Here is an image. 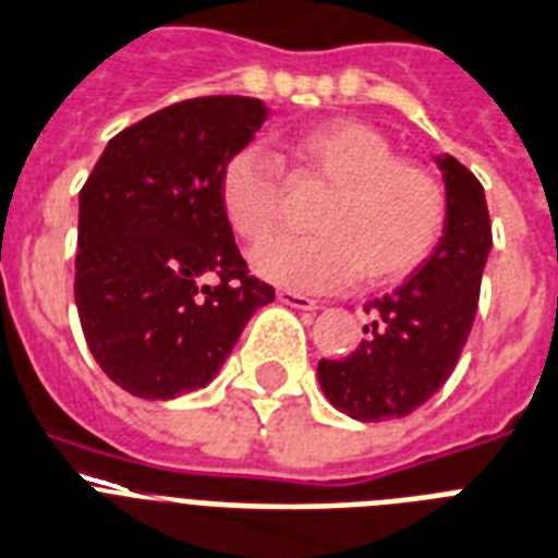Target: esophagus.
I'll use <instances>...</instances> for the list:
<instances>
[{
	"instance_id": "obj_1",
	"label": "esophagus",
	"mask_w": 558,
	"mask_h": 558,
	"mask_svg": "<svg viewBox=\"0 0 558 558\" xmlns=\"http://www.w3.org/2000/svg\"><path fill=\"white\" fill-rule=\"evenodd\" d=\"M279 300H282L284 305H291V308H300V312H317V308H320L317 300L300 294V291H288V288H279Z\"/></svg>"
}]
</instances>
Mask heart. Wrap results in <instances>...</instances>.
Listing matches in <instances>:
<instances>
[{
	"label": "heart",
	"instance_id": "b5f03b06",
	"mask_svg": "<svg viewBox=\"0 0 558 558\" xmlns=\"http://www.w3.org/2000/svg\"><path fill=\"white\" fill-rule=\"evenodd\" d=\"M296 179L329 184L312 234H274L253 250L255 274L291 291H338L364 279L388 284L414 274L441 241L447 194L433 170L397 158L391 141L359 120H326L284 141ZM217 196L241 241H262L279 220L284 175L276 158L244 146L226 158Z\"/></svg>",
	"mask_w": 558,
	"mask_h": 558
}]
</instances>
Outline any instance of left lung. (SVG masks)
Wrapping results in <instances>:
<instances>
[{"label": "left lung", "mask_w": 558, "mask_h": 558, "mask_svg": "<svg viewBox=\"0 0 558 558\" xmlns=\"http://www.w3.org/2000/svg\"><path fill=\"white\" fill-rule=\"evenodd\" d=\"M447 182L441 244L397 291L364 305L371 324L347 359H320V388L355 421L405 417L441 388L471 335L492 220L480 179L456 158L438 161Z\"/></svg>", "instance_id": "1"}]
</instances>
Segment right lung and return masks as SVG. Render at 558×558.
Instances as JSON below:
<instances>
[{
  "label": "right lung",
  "mask_w": 558,
  "mask_h": 558,
  "mask_svg": "<svg viewBox=\"0 0 558 558\" xmlns=\"http://www.w3.org/2000/svg\"><path fill=\"white\" fill-rule=\"evenodd\" d=\"M253 96H196L114 135L78 194L75 308L105 376L173 400L217 376L274 284L250 274L217 196L262 129Z\"/></svg>",
  "instance_id": "add662e5"
}]
</instances>
